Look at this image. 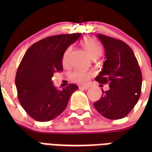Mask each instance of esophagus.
Masks as SVG:
<instances>
[{
	"label": "esophagus",
	"mask_w": 152,
	"mask_h": 152,
	"mask_svg": "<svg viewBox=\"0 0 152 152\" xmlns=\"http://www.w3.org/2000/svg\"><path fill=\"white\" fill-rule=\"evenodd\" d=\"M80 89H83V90H88V86H80Z\"/></svg>",
	"instance_id": "34e87169"
}]
</instances>
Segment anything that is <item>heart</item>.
I'll return each mask as SVG.
<instances>
[{
    "label": "heart",
    "instance_id": "heart-1",
    "mask_svg": "<svg viewBox=\"0 0 152 152\" xmlns=\"http://www.w3.org/2000/svg\"><path fill=\"white\" fill-rule=\"evenodd\" d=\"M81 45L91 58L94 56H99L102 53L101 44L99 43V42L95 39L88 38V39H83V41L81 42ZM69 52H70V48H68L64 53V55L62 57V63L64 65L67 64ZM92 74L91 72H88L74 71L70 74V78L72 80L75 81L76 83H85L88 82L91 76H92Z\"/></svg>",
    "mask_w": 152,
    "mask_h": 152
}]
</instances>
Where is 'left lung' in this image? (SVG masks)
Wrapping results in <instances>:
<instances>
[{
  "instance_id": "obj_1",
  "label": "left lung",
  "mask_w": 152,
  "mask_h": 152,
  "mask_svg": "<svg viewBox=\"0 0 152 152\" xmlns=\"http://www.w3.org/2000/svg\"><path fill=\"white\" fill-rule=\"evenodd\" d=\"M105 49L102 70L95 77L99 83H109L102 97L94 102L96 110L111 120L125 118L139 100L142 73L132 49L124 42L98 34Z\"/></svg>"
}]
</instances>
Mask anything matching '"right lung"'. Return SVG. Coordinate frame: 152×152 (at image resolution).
Wrapping results in <instances>:
<instances>
[{"label": "right lung", "mask_w": 152, "mask_h": 152, "mask_svg": "<svg viewBox=\"0 0 152 152\" xmlns=\"http://www.w3.org/2000/svg\"><path fill=\"white\" fill-rule=\"evenodd\" d=\"M81 33L47 37L30 47L23 57L15 75V86L21 106L38 121H49L65 110L72 94L78 89L70 83L62 90L53 85L52 77L62 71V57Z\"/></svg>", "instance_id": "right-lung-1"}]
</instances>
